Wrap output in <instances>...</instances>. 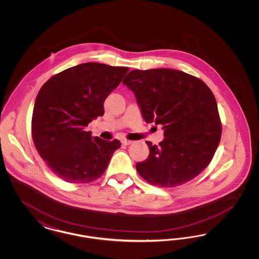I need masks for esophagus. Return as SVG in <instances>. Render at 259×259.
Wrapping results in <instances>:
<instances>
[{
	"mask_svg": "<svg viewBox=\"0 0 259 259\" xmlns=\"http://www.w3.org/2000/svg\"><path fill=\"white\" fill-rule=\"evenodd\" d=\"M121 143H122V145H124V146H129V145H131L133 142H132V141H130V140L123 139V140L121 141Z\"/></svg>",
	"mask_w": 259,
	"mask_h": 259,
	"instance_id": "obj_1",
	"label": "esophagus"
}]
</instances>
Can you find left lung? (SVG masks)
I'll return each mask as SVG.
<instances>
[{"label": "left lung", "instance_id": "8db88e82", "mask_svg": "<svg viewBox=\"0 0 259 259\" xmlns=\"http://www.w3.org/2000/svg\"><path fill=\"white\" fill-rule=\"evenodd\" d=\"M122 83L135 93L147 123L160 124L164 140L147 141L149 155L136 164L148 184L176 187L197 177L212 159L222 137L218 104L208 85L171 69L133 70Z\"/></svg>", "mask_w": 259, "mask_h": 259}]
</instances>
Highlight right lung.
<instances>
[{"label":"right lung","mask_w":259,"mask_h":259,"mask_svg":"<svg viewBox=\"0 0 259 259\" xmlns=\"http://www.w3.org/2000/svg\"><path fill=\"white\" fill-rule=\"evenodd\" d=\"M127 67L83 63L54 74L40 87L32 115V138L39 156L63 181L87 184L108 167L118 140L85 131L104 114V102L121 82Z\"/></svg>","instance_id":"1"}]
</instances>
